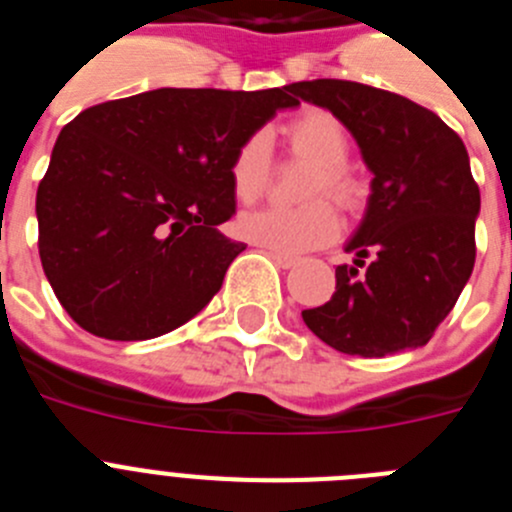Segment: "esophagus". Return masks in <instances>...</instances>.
<instances>
[{
    "mask_svg": "<svg viewBox=\"0 0 512 512\" xmlns=\"http://www.w3.org/2000/svg\"><path fill=\"white\" fill-rule=\"evenodd\" d=\"M269 256L274 259V264L279 266V269H292V266L297 264L295 256H287V253H279V251H269Z\"/></svg>",
    "mask_w": 512,
    "mask_h": 512,
    "instance_id": "obj_1",
    "label": "esophagus"
}]
</instances>
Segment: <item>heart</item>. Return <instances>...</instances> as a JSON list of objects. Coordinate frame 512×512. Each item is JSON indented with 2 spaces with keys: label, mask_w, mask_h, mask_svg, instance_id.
Listing matches in <instances>:
<instances>
[{
  "label": "heart",
  "mask_w": 512,
  "mask_h": 512,
  "mask_svg": "<svg viewBox=\"0 0 512 512\" xmlns=\"http://www.w3.org/2000/svg\"><path fill=\"white\" fill-rule=\"evenodd\" d=\"M284 138L292 156L312 164L305 184L307 200L328 194L338 205L354 202L356 182L346 171L348 138L336 117L323 110L305 112L284 128ZM269 171L271 138L264 130H256L235 148L230 161V187L238 202L259 200L269 184ZM238 233L261 248L297 256L336 241L341 223L328 202L312 200L300 207H261L243 212L238 217Z\"/></svg>",
  "instance_id": "obj_1"
}]
</instances>
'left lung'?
Wrapping results in <instances>:
<instances>
[{"label": "left lung", "instance_id": "8db88e82", "mask_svg": "<svg viewBox=\"0 0 512 512\" xmlns=\"http://www.w3.org/2000/svg\"><path fill=\"white\" fill-rule=\"evenodd\" d=\"M292 94L359 143L372 194L338 266L336 292L302 310L307 328L341 354L379 359L431 341L474 269L479 187L459 135L408 97L356 81L315 79Z\"/></svg>", "mask_w": 512, "mask_h": 512}]
</instances>
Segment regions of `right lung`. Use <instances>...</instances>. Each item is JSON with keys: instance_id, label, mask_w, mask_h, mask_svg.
<instances>
[{"instance_id": "add662e5", "label": "right lung", "mask_w": 512, "mask_h": 512, "mask_svg": "<svg viewBox=\"0 0 512 512\" xmlns=\"http://www.w3.org/2000/svg\"><path fill=\"white\" fill-rule=\"evenodd\" d=\"M297 104L292 84L153 89L76 115L35 200L43 271L74 323L146 341L192 320L246 248L217 230L235 215V148Z\"/></svg>"}]
</instances>
